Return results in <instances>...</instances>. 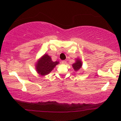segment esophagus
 <instances>
[{
    "label": "esophagus",
    "mask_w": 121,
    "mask_h": 121,
    "mask_svg": "<svg viewBox=\"0 0 121 121\" xmlns=\"http://www.w3.org/2000/svg\"><path fill=\"white\" fill-rule=\"evenodd\" d=\"M66 63H67L66 61H65V60H63V61H61V63H62V64H66Z\"/></svg>",
    "instance_id": "34e87169"
}]
</instances>
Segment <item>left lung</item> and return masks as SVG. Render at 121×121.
<instances>
[{"instance_id": "obj_1", "label": "left lung", "mask_w": 121, "mask_h": 121, "mask_svg": "<svg viewBox=\"0 0 121 121\" xmlns=\"http://www.w3.org/2000/svg\"><path fill=\"white\" fill-rule=\"evenodd\" d=\"M82 63L81 61V59H80V58H77L75 60V62L72 65V66H73V68H74V69L75 71H77L80 70L82 68Z\"/></svg>"}]
</instances>
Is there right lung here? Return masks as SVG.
Here are the masks:
<instances>
[{"label": "right lung", "instance_id": "1", "mask_svg": "<svg viewBox=\"0 0 121 121\" xmlns=\"http://www.w3.org/2000/svg\"><path fill=\"white\" fill-rule=\"evenodd\" d=\"M58 64L59 61H53L50 56L47 54H44L37 61L35 67L38 74L41 76H44L49 74Z\"/></svg>", "mask_w": 121, "mask_h": 121}]
</instances>
